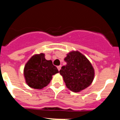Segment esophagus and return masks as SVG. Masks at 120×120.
<instances>
[{"mask_svg": "<svg viewBox=\"0 0 120 120\" xmlns=\"http://www.w3.org/2000/svg\"><path fill=\"white\" fill-rule=\"evenodd\" d=\"M57 68H58V70H61V65H59V66H58L57 67Z\"/></svg>", "mask_w": 120, "mask_h": 120, "instance_id": "1", "label": "esophagus"}]
</instances>
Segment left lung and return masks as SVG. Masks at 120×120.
<instances>
[{
	"instance_id": "left-lung-1",
	"label": "left lung",
	"mask_w": 120,
	"mask_h": 120,
	"mask_svg": "<svg viewBox=\"0 0 120 120\" xmlns=\"http://www.w3.org/2000/svg\"><path fill=\"white\" fill-rule=\"evenodd\" d=\"M66 65L59 73L63 76L67 87L73 92H79L91 84L94 70L88 59L79 52L73 51L64 59Z\"/></svg>"
}]
</instances>
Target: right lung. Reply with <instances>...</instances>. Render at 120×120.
Here are the masks:
<instances>
[{"label": "right lung", "instance_id": "right-lung-1", "mask_svg": "<svg viewBox=\"0 0 120 120\" xmlns=\"http://www.w3.org/2000/svg\"><path fill=\"white\" fill-rule=\"evenodd\" d=\"M59 72L51 60L47 61L44 53L34 55L26 63L24 76L27 84L34 89H42L50 83L53 75Z\"/></svg>", "mask_w": 120, "mask_h": 120}]
</instances>
